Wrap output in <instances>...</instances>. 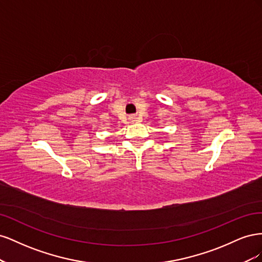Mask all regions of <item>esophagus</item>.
<instances>
[{
    "label": "esophagus",
    "instance_id": "1",
    "mask_svg": "<svg viewBox=\"0 0 262 262\" xmlns=\"http://www.w3.org/2000/svg\"><path fill=\"white\" fill-rule=\"evenodd\" d=\"M130 119H131V120H133V119H134V118H133V117H130Z\"/></svg>",
    "mask_w": 262,
    "mask_h": 262
}]
</instances>
